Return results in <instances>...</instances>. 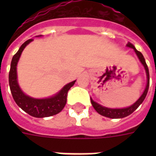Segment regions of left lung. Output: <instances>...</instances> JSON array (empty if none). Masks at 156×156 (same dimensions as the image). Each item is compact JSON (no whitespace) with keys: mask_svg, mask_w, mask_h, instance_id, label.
<instances>
[{"mask_svg":"<svg viewBox=\"0 0 156 156\" xmlns=\"http://www.w3.org/2000/svg\"><path fill=\"white\" fill-rule=\"evenodd\" d=\"M126 46L129 48H133V49L134 50V52L137 54V56H138L139 61H141V63L143 64V66H144V68H145L146 70V73H147V87H146L145 88V90L143 91V95H141L140 98H139L134 104H132L131 106L128 107V108H106V107L102 106V105H100V104H99L98 103L95 102V101L90 98V102H91L92 106L94 107V108L95 109V111L97 112L99 114H100V115H102V116H106V117H109V118H123V117H126V116L130 115L132 112H133L136 109L138 108V106L143 102V100H145L146 96H147V94L148 89H149V84H150L149 69H148L147 65L146 63L144 56H143V54L141 53L139 51H138V50L136 49L135 47H134L132 44H130V43H128Z\"/></svg>","mask_w":156,"mask_h":156,"instance_id":"8db88e82","label":"left lung"}]
</instances>
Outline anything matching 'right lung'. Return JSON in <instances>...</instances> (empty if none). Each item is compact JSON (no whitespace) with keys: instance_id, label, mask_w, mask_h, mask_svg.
I'll return each instance as SVG.
<instances>
[{"instance_id":"obj_1","label":"right lung","mask_w":156,"mask_h":156,"mask_svg":"<svg viewBox=\"0 0 156 156\" xmlns=\"http://www.w3.org/2000/svg\"><path fill=\"white\" fill-rule=\"evenodd\" d=\"M33 39L27 40L22 44L17 53L13 56L10 65V70L9 73V84L13 100L18 107H20L23 111L30 116L42 118L56 115L64 108L67 101L69 90L73 87L76 80L66 84L56 95L50 98L35 99L25 95L19 87L17 80V65L23 49Z\"/></svg>"}]
</instances>
